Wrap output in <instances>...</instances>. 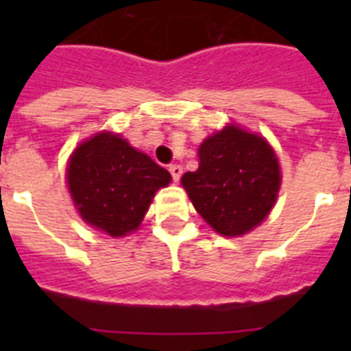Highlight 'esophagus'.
Returning <instances> with one entry per match:
<instances>
[{
	"label": "esophagus",
	"mask_w": 351,
	"mask_h": 351,
	"mask_svg": "<svg viewBox=\"0 0 351 351\" xmlns=\"http://www.w3.org/2000/svg\"><path fill=\"white\" fill-rule=\"evenodd\" d=\"M169 173H171V176H173V180L178 182L180 180L182 173H184V169H182V165L173 164V165H169Z\"/></svg>",
	"instance_id": "esophagus-1"
}]
</instances>
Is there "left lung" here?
Instances as JSON below:
<instances>
[{
    "mask_svg": "<svg viewBox=\"0 0 351 351\" xmlns=\"http://www.w3.org/2000/svg\"><path fill=\"white\" fill-rule=\"evenodd\" d=\"M198 158L182 186L217 233L239 237L266 219L280 189V167L264 138L230 123L204 140Z\"/></svg>",
    "mask_w": 351,
    "mask_h": 351,
    "instance_id": "obj_1",
    "label": "left lung"
}]
</instances>
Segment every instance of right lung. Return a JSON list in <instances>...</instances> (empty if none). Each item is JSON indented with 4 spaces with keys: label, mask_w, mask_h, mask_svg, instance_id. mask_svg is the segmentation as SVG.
<instances>
[{
    "label": "right lung",
    "mask_w": 351,
    "mask_h": 351,
    "mask_svg": "<svg viewBox=\"0 0 351 351\" xmlns=\"http://www.w3.org/2000/svg\"><path fill=\"white\" fill-rule=\"evenodd\" d=\"M169 171L112 132H98L74 149L67 184L82 219L111 237L132 233L142 224Z\"/></svg>",
    "instance_id": "1"
}]
</instances>
